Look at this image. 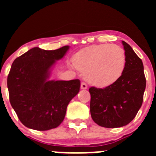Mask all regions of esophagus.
<instances>
[{"mask_svg": "<svg viewBox=\"0 0 156 156\" xmlns=\"http://www.w3.org/2000/svg\"><path fill=\"white\" fill-rule=\"evenodd\" d=\"M81 89H82V90H86V89H87V85L86 84V83H81Z\"/></svg>", "mask_w": 156, "mask_h": 156, "instance_id": "1", "label": "esophagus"}]
</instances>
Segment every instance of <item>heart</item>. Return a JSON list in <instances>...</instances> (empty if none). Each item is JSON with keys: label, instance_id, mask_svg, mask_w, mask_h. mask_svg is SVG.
Instances as JSON below:
<instances>
[{"label": "heart", "instance_id": "b5f03b06", "mask_svg": "<svg viewBox=\"0 0 156 156\" xmlns=\"http://www.w3.org/2000/svg\"><path fill=\"white\" fill-rule=\"evenodd\" d=\"M73 64L89 83L105 87L122 76L126 66V55L118 45H94L76 55Z\"/></svg>", "mask_w": 156, "mask_h": 156}]
</instances>
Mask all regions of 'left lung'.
Instances as JSON below:
<instances>
[{"label":"left lung","instance_id":"8db88e82","mask_svg":"<svg viewBox=\"0 0 156 156\" xmlns=\"http://www.w3.org/2000/svg\"><path fill=\"white\" fill-rule=\"evenodd\" d=\"M126 55V66L122 76L105 88L89 89L92 119L106 128L126 126L131 122L141 107L146 87L141 59L132 48L122 41Z\"/></svg>","mask_w":156,"mask_h":156}]
</instances>
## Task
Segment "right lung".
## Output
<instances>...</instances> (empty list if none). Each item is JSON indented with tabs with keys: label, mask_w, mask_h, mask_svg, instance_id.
Segmentation results:
<instances>
[{
	"label": "right lung",
	"mask_w": 156,
	"mask_h": 156,
	"mask_svg": "<svg viewBox=\"0 0 156 156\" xmlns=\"http://www.w3.org/2000/svg\"><path fill=\"white\" fill-rule=\"evenodd\" d=\"M69 46L46 51L34 48L15 59L8 76L9 100L24 126L37 130L56 128L70 101L80 91V80H49L56 61Z\"/></svg>",
	"instance_id": "right-lung-1"
}]
</instances>
